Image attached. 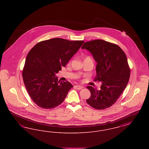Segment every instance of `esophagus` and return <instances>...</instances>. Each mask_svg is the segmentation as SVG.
Listing matches in <instances>:
<instances>
[{"label":"esophagus","instance_id":"esophagus-1","mask_svg":"<svg viewBox=\"0 0 149 149\" xmlns=\"http://www.w3.org/2000/svg\"><path fill=\"white\" fill-rule=\"evenodd\" d=\"M74 87H75L77 89H78V90H80V89H81L83 88V86H80V85H75Z\"/></svg>","mask_w":149,"mask_h":149}]
</instances>
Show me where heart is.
<instances>
[{
    "instance_id": "obj_1",
    "label": "heart",
    "mask_w": 149,
    "mask_h": 149,
    "mask_svg": "<svg viewBox=\"0 0 149 149\" xmlns=\"http://www.w3.org/2000/svg\"><path fill=\"white\" fill-rule=\"evenodd\" d=\"M86 58H90V59H91V57H89V56L86 57Z\"/></svg>"
}]
</instances>
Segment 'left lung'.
Wrapping results in <instances>:
<instances>
[{
	"instance_id": "obj_1",
	"label": "left lung",
	"mask_w": 149,
	"mask_h": 149,
	"mask_svg": "<svg viewBox=\"0 0 149 149\" xmlns=\"http://www.w3.org/2000/svg\"><path fill=\"white\" fill-rule=\"evenodd\" d=\"M81 49L92 54L97 63L94 80L102 83L99 91L87 86L91 95L86 101L97 109L109 108L119 98L128 82L130 68L126 55L117 45L102 40L86 42Z\"/></svg>"
}]
</instances>
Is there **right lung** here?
I'll return each instance as SVG.
<instances>
[{
    "mask_svg": "<svg viewBox=\"0 0 149 149\" xmlns=\"http://www.w3.org/2000/svg\"><path fill=\"white\" fill-rule=\"evenodd\" d=\"M84 42L55 38L37 43L29 51L22 77L29 95L38 106L52 109L64 102L73 86L68 81H58L55 74Z\"/></svg>",
    "mask_w": 149,
    "mask_h": 149,
    "instance_id": "1",
    "label": "right lung"
}]
</instances>
